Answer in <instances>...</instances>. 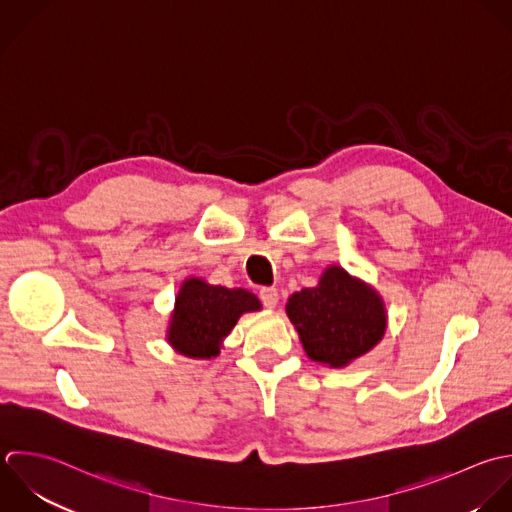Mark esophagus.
Wrapping results in <instances>:
<instances>
[{
	"label": "esophagus",
	"mask_w": 512,
	"mask_h": 512,
	"mask_svg": "<svg viewBox=\"0 0 512 512\" xmlns=\"http://www.w3.org/2000/svg\"><path fill=\"white\" fill-rule=\"evenodd\" d=\"M259 299L265 307L273 309L279 303V291L275 287H261L259 289Z\"/></svg>",
	"instance_id": "34e87169"
}]
</instances>
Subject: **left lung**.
Returning <instances> with one entry per match:
<instances>
[{
  "label": "left lung",
  "instance_id": "left-lung-1",
  "mask_svg": "<svg viewBox=\"0 0 512 512\" xmlns=\"http://www.w3.org/2000/svg\"><path fill=\"white\" fill-rule=\"evenodd\" d=\"M287 315L307 355L331 367H345L371 351L387 327L379 295L341 267H329L317 287L291 295Z\"/></svg>",
  "mask_w": 512,
  "mask_h": 512
}]
</instances>
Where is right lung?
Masks as SVG:
<instances>
[{"label":"right lung","instance_id":"1","mask_svg":"<svg viewBox=\"0 0 512 512\" xmlns=\"http://www.w3.org/2000/svg\"><path fill=\"white\" fill-rule=\"evenodd\" d=\"M261 309L259 299L245 289L207 285L201 279L183 283L169 327V343L187 357L209 359L219 343L247 311Z\"/></svg>","mask_w":512,"mask_h":512}]
</instances>
